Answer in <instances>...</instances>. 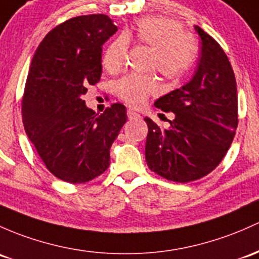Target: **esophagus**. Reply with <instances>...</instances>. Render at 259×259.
<instances>
[{
	"instance_id": "34e87169",
	"label": "esophagus",
	"mask_w": 259,
	"mask_h": 259,
	"mask_svg": "<svg viewBox=\"0 0 259 259\" xmlns=\"http://www.w3.org/2000/svg\"><path fill=\"white\" fill-rule=\"evenodd\" d=\"M127 117H128V119H136V118H140V115L136 113L133 110H128L127 111Z\"/></svg>"
}]
</instances>
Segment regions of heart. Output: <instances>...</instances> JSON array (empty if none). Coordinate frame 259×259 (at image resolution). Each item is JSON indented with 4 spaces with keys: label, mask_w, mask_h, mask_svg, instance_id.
<instances>
[{
    "label": "heart",
    "mask_w": 259,
    "mask_h": 259,
    "mask_svg": "<svg viewBox=\"0 0 259 259\" xmlns=\"http://www.w3.org/2000/svg\"><path fill=\"white\" fill-rule=\"evenodd\" d=\"M127 43L151 48L148 69L157 70L169 82L184 79L195 65L200 52L195 35L183 30L179 22L155 16L142 17L107 47L102 57V65L107 71L116 73L122 68ZM158 89L157 77L152 74H128L115 85L116 95L135 107L142 106L149 96L158 93Z\"/></svg>",
    "instance_id": "b5f03b06"
}]
</instances>
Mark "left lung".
Listing matches in <instances>:
<instances>
[{
    "mask_svg": "<svg viewBox=\"0 0 259 259\" xmlns=\"http://www.w3.org/2000/svg\"><path fill=\"white\" fill-rule=\"evenodd\" d=\"M201 37V58L193 79L154 102L173 112L162 130L151 118L146 141L148 168L164 179L189 183L201 179L221 163L238 124L236 77L220 44L195 26Z\"/></svg>",
    "mask_w": 259,
    "mask_h": 259,
    "instance_id": "obj_1",
    "label": "left lung"
}]
</instances>
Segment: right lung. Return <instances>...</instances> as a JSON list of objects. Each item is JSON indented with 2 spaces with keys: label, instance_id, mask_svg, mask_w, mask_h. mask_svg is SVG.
Wrapping results in <instances>:
<instances>
[{
  "label": "right lung",
  "instance_id": "obj_1",
  "mask_svg": "<svg viewBox=\"0 0 259 259\" xmlns=\"http://www.w3.org/2000/svg\"><path fill=\"white\" fill-rule=\"evenodd\" d=\"M116 30L106 15L70 18L44 37L32 59L22 97L23 126L47 169L63 182L82 184L104 173L127 121L122 104L96 115L82 100L100 81L102 44Z\"/></svg>",
  "mask_w": 259,
  "mask_h": 259
}]
</instances>
